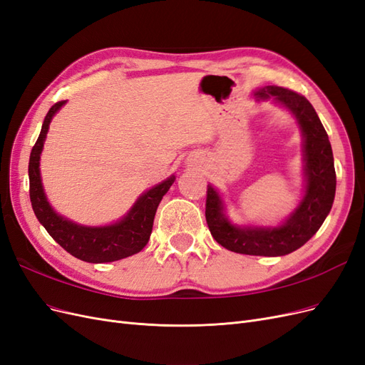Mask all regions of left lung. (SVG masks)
I'll list each match as a JSON object with an SVG mask.
<instances>
[{"label":"left lung","mask_w":365,"mask_h":365,"mask_svg":"<svg viewBox=\"0 0 365 365\" xmlns=\"http://www.w3.org/2000/svg\"><path fill=\"white\" fill-rule=\"evenodd\" d=\"M254 96L274 97L292 111L300 123L304 137L306 195L282 227L239 228L228 222L216 190L207 185L205 219L215 240L230 251L250 256H284L303 247L323 225L332 208L336 189L334 153L322 120L304 96L283 86H264Z\"/></svg>","instance_id":"obj_1"}]
</instances>
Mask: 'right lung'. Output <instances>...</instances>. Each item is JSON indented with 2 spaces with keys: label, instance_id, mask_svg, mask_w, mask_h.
Returning a JSON list of instances; mask_svg holds the SVG:
<instances>
[{
  "label": "right lung",
  "instance_id": "add662e5",
  "mask_svg": "<svg viewBox=\"0 0 365 365\" xmlns=\"http://www.w3.org/2000/svg\"><path fill=\"white\" fill-rule=\"evenodd\" d=\"M65 102H56L47 113L41 128V134L30 153L29 180H30V202L39 222L48 231V235L71 256L90 263L114 262L140 252L146 247L152 233L153 217L157 208L175 181L170 176L161 184L146 192L132 207L130 212L120 222L109 227H82L58 216L53 212L47 197L43 195L39 175V158L46 140L48 125L53 115Z\"/></svg>",
  "mask_w": 365,
  "mask_h": 365
}]
</instances>
